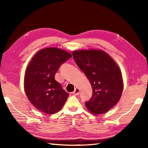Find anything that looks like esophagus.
Wrapping results in <instances>:
<instances>
[{
  "mask_svg": "<svg viewBox=\"0 0 148 148\" xmlns=\"http://www.w3.org/2000/svg\"><path fill=\"white\" fill-rule=\"evenodd\" d=\"M79 93V89L78 88H76L74 92H72V94H73V95H77Z\"/></svg>",
  "mask_w": 148,
  "mask_h": 148,
  "instance_id": "1",
  "label": "esophagus"
}]
</instances>
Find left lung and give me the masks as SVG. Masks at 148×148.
Returning a JSON list of instances; mask_svg holds the SVG:
<instances>
[{"mask_svg":"<svg viewBox=\"0 0 148 148\" xmlns=\"http://www.w3.org/2000/svg\"><path fill=\"white\" fill-rule=\"evenodd\" d=\"M75 62L90 81L93 95L85 102L93 114L109 111L120 99L123 80L119 66L102 49H80L72 51Z\"/></svg>","mask_w":148,"mask_h":148,"instance_id":"obj_1","label":"left lung"}]
</instances>
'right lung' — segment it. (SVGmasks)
<instances>
[{"label":"right lung","mask_w":148,"mask_h":148,"mask_svg":"<svg viewBox=\"0 0 148 148\" xmlns=\"http://www.w3.org/2000/svg\"><path fill=\"white\" fill-rule=\"evenodd\" d=\"M72 56L60 48L49 47L40 49L27 65L24 77V89L30 103L47 114L58 112L69 94L63 90L55 76L62 63Z\"/></svg>","instance_id":"obj_1"}]
</instances>
